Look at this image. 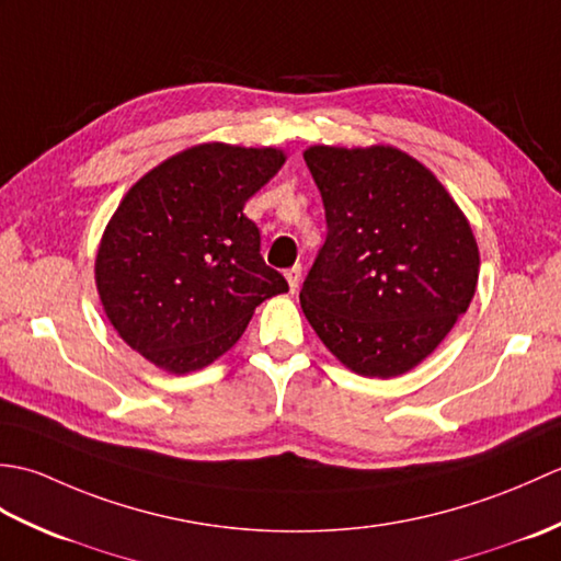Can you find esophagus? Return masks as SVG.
I'll list each match as a JSON object with an SVG mask.
<instances>
[{
  "label": "esophagus",
  "instance_id": "obj_1",
  "mask_svg": "<svg viewBox=\"0 0 561 561\" xmlns=\"http://www.w3.org/2000/svg\"><path fill=\"white\" fill-rule=\"evenodd\" d=\"M284 277H287L291 291L299 289V284H301V265H294V267H289L287 272H284Z\"/></svg>",
  "mask_w": 561,
  "mask_h": 561
}]
</instances>
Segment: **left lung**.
I'll return each mask as SVG.
<instances>
[{"label": "left lung", "instance_id": "left-lung-1", "mask_svg": "<svg viewBox=\"0 0 561 561\" xmlns=\"http://www.w3.org/2000/svg\"><path fill=\"white\" fill-rule=\"evenodd\" d=\"M328 238L299 294L316 335L366 378L432 354L478 289L470 221L424 163L396 147H308Z\"/></svg>", "mask_w": 561, "mask_h": 561}]
</instances>
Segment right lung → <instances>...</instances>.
<instances>
[{
    "instance_id": "obj_1",
    "label": "right lung",
    "mask_w": 561,
    "mask_h": 561,
    "mask_svg": "<svg viewBox=\"0 0 561 561\" xmlns=\"http://www.w3.org/2000/svg\"><path fill=\"white\" fill-rule=\"evenodd\" d=\"M284 161L274 147L207 141L161 161L117 205L96 289L117 335L153 366L199 371L241 340L262 301L289 291L243 214Z\"/></svg>"
}]
</instances>
